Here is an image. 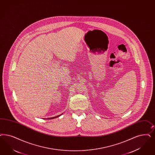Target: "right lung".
Masks as SVG:
<instances>
[{
	"label": "right lung",
	"mask_w": 155,
	"mask_h": 155,
	"mask_svg": "<svg viewBox=\"0 0 155 155\" xmlns=\"http://www.w3.org/2000/svg\"><path fill=\"white\" fill-rule=\"evenodd\" d=\"M61 114H60V115H59V116H55V117H51V118H47V119H48V120H50V119H53V118H55L58 117L59 116H60ZM45 119H46V118H45Z\"/></svg>",
	"instance_id": "right-lung-1"
}]
</instances>
